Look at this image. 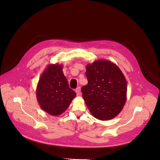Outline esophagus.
<instances>
[{
	"label": "esophagus",
	"mask_w": 160,
	"mask_h": 160,
	"mask_svg": "<svg viewBox=\"0 0 160 160\" xmlns=\"http://www.w3.org/2000/svg\"><path fill=\"white\" fill-rule=\"evenodd\" d=\"M75 92H76L77 96H80L81 95V88H80V87L77 88V89L75 90Z\"/></svg>",
	"instance_id": "34e87169"
}]
</instances>
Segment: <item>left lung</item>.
Listing matches in <instances>:
<instances>
[{
  "mask_svg": "<svg viewBox=\"0 0 160 160\" xmlns=\"http://www.w3.org/2000/svg\"><path fill=\"white\" fill-rule=\"evenodd\" d=\"M88 83L82 87V97L90 113L100 120L116 117L127 100V84L118 66L100 59L86 67Z\"/></svg>",
  "mask_w": 160,
  "mask_h": 160,
  "instance_id": "1",
  "label": "left lung"
}]
</instances>
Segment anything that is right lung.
<instances>
[{"label":"right lung","mask_w":160,"mask_h":160,"mask_svg":"<svg viewBox=\"0 0 160 160\" xmlns=\"http://www.w3.org/2000/svg\"><path fill=\"white\" fill-rule=\"evenodd\" d=\"M62 64H49L40 75L36 96L41 109L52 116H58L67 109L75 98L62 72Z\"/></svg>","instance_id":"obj_1"}]
</instances>
